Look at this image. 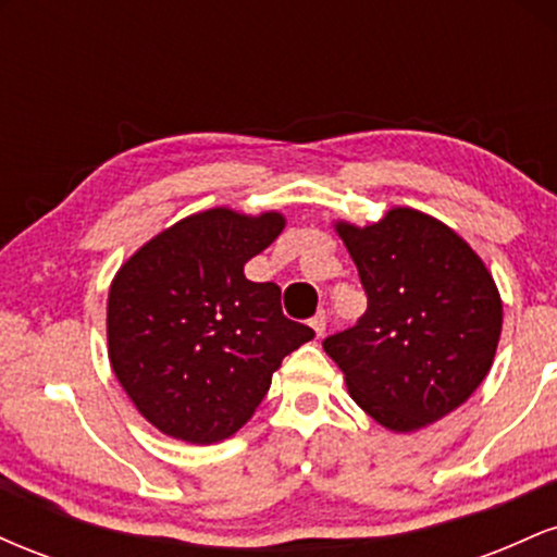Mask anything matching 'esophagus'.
<instances>
[{
	"instance_id": "obj_1",
	"label": "esophagus",
	"mask_w": 557,
	"mask_h": 557,
	"mask_svg": "<svg viewBox=\"0 0 557 557\" xmlns=\"http://www.w3.org/2000/svg\"><path fill=\"white\" fill-rule=\"evenodd\" d=\"M311 327H314L317 337L324 335V330H327V317H324V311H319L317 317H311Z\"/></svg>"
}]
</instances>
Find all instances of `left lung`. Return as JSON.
<instances>
[{"label": "left lung", "mask_w": 557, "mask_h": 557, "mask_svg": "<svg viewBox=\"0 0 557 557\" xmlns=\"http://www.w3.org/2000/svg\"><path fill=\"white\" fill-rule=\"evenodd\" d=\"M367 311L324 337L354 400L382 426L413 432L458 408L487 376L503 304L487 267L450 227L413 209L376 225L341 222Z\"/></svg>", "instance_id": "left-lung-1"}]
</instances>
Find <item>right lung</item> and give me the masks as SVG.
Returning a JSON list of instances; mask_svg holds the SVG:
<instances>
[{"label":"right lung","mask_w":557,"mask_h":557,"mask_svg":"<svg viewBox=\"0 0 557 557\" xmlns=\"http://www.w3.org/2000/svg\"><path fill=\"white\" fill-rule=\"evenodd\" d=\"M277 212L185 216L120 267L107 306L120 385L159 432L194 445L227 440L253 417L287 354L314 337L251 283L248 259L283 233Z\"/></svg>","instance_id":"obj_1"}]
</instances>
